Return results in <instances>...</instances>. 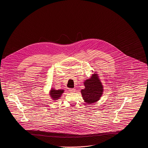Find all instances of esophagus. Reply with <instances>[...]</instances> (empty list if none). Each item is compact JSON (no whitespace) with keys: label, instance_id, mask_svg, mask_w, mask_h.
<instances>
[{"label":"esophagus","instance_id":"1","mask_svg":"<svg viewBox=\"0 0 148 148\" xmlns=\"http://www.w3.org/2000/svg\"><path fill=\"white\" fill-rule=\"evenodd\" d=\"M69 91L71 92H75V89L74 88H72V89H69Z\"/></svg>","mask_w":148,"mask_h":148}]
</instances>
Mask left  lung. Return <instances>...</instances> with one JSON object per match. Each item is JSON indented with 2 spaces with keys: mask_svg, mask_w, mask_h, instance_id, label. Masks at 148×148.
<instances>
[{
  "mask_svg": "<svg viewBox=\"0 0 148 148\" xmlns=\"http://www.w3.org/2000/svg\"><path fill=\"white\" fill-rule=\"evenodd\" d=\"M85 88L81 90L82 97L85 102L90 104L98 101L103 92V86L99 79L97 74L92 75V77L84 81Z\"/></svg>",
  "mask_w": 148,
  "mask_h": 148,
  "instance_id": "8db88e82",
  "label": "left lung"
}]
</instances>
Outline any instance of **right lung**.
Listing matches in <instances>:
<instances>
[{
	"instance_id": "add662e5",
	"label": "right lung",
	"mask_w": 148,
	"mask_h": 148,
	"mask_svg": "<svg viewBox=\"0 0 148 148\" xmlns=\"http://www.w3.org/2000/svg\"><path fill=\"white\" fill-rule=\"evenodd\" d=\"M64 90H56L54 89H51L50 92V97H51V99H53V100H56L60 98L61 95L63 93Z\"/></svg>"
}]
</instances>
